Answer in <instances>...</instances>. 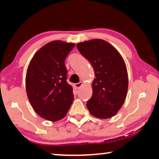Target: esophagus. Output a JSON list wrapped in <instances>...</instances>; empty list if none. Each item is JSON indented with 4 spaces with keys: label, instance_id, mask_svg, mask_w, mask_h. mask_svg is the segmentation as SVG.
<instances>
[{
    "label": "esophagus",
    "instance_id": "obj_1",
    "mask_svg": "<svg viewBox=\"0 0 159 159\" xmlns=\"http://www.w3.org/2000/svg\"><path fill=\"white\" fill-rule=\"evenodd\" d=\"M83 83L82 82L76 83V84H75V87H76V89H79V88L83 85Z\"/></svg>",
    "mask_w": 159,
    "mask_h": 159
}]
</instances>
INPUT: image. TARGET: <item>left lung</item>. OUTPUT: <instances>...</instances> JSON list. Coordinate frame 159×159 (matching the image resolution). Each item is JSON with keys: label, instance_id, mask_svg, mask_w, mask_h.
<instances>
[{"label": "left lung", "instance_id": "1", "mask_svg": "<svg viewBox=\"0 0 159 159\" xmlns=\"http://www.w3.org/2000/svg\"><path fill=\"white\" fill-rule=\"evenodd\" d=\"M94 69L93 95L86 106L93 116L111 118L121 108L127 96L128 76L119 52L102 39H92L76 45Z\"/></svg>", "mask_w": 159, "mask_h": 159}]
</instances>
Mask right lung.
Segmentation results:
<instances>
[{
	"mask_svg": "<svg viewBox=\"0 0 159 159\" xmlns=\"http://www.w3.org/2000/svg\"><path fill=\"white\" fill-rule=\"evenodd\" d=\"M73 43L53 41L34 54L26 75V91L38 115L50 121L65 116L74 101L73 88L66 82L64 61Z\"/></svg>",
	"mask_w": 159,
	"mask_h": 159,
	"instance_id": "right-lung-1",
	"label": "right lung"
}]
</instances>
